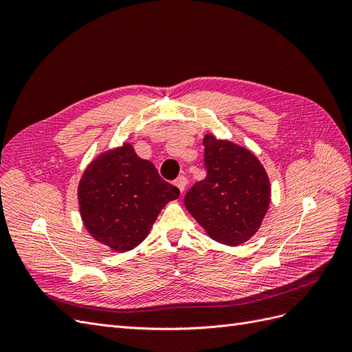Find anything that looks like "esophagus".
<instances>
[{"label": "esophagus", "instance_id": "1", "mask_svg": "<svg viewBox=\"0 0 352 352\" xmlns=\"http://www.w3.org/2000/svg\"><path fill=\"white\" fill-rule=\"evenodd\" d=\"M186 184H188V179L185 176H179L176 180H175V185L179 188L180 192L184 194V190L186 189Z\"/></svg>", "mask_w": 352, "mask_h": 352}]
</instances>
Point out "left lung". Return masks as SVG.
<instances>
[{
  "instance_id": "left-lung-1",
  "label": "left lung",
  "mask_w": 352,
  "mask_h": 352,
  "mask_svg": "<svg viewBox=\"0 0 352 352\" xmlns=\"http://www.w3.org/2000/svg\"><path fill=\"white\" fill-rule=\"evenodd\" d=\"M207 176L185 195V207L214 241L247 242L260 229L270 204V180L247 148L204 136Z\"/></svg>"
}]
</instances>
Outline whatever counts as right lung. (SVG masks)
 Returning <instances> with one entry per match:
<instances>
[{"label": "right lung", "instance_id": "obj_1", "mask_svg": "<svg viewBox=\"0 0 352 352\" xmlns=\"http://www.w3.org/2000/svg\"><path fill=\"white\" fill-rule=\"evenodd\" d=\"M179 189L160 177L155 166L138 157L131 144L101 154L79 182V207L91 236L124 252L140 245L157 216Z\"/></svg>", "mask_w": 352, "mask_h": 352}]
</instances>
